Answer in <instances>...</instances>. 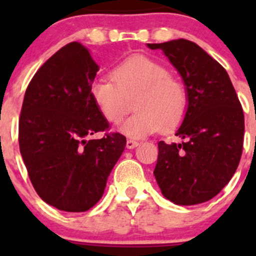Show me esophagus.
Returning <instances> with one entry per match:
<instances>
[{
  "label": "esophagus",
  "instance_id": "34e87169",
  "mask_svg": "<svg viewBox=\"0 0 256 256\" xmlns=\"http://www.w3.org/2000/svg\"><path fill=\"white\" fill-rule=\"evenodd\" d=\"M138 141H135V140H128V141H126V147H128V150H132V148H135V147H138Z\"/></svg>",
  "mask_w": 256,
  "mask_h": 256
}]
</instances>
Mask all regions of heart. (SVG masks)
Returning a JSON list of instances; mask_svg holds the SVG:
<instances>
[{"instance_id": "obj_1", "label": "heart", "mask_w": 256, "mask_h": 256, "mask_svg": "<svg viewBox=\"0 0 256 256\" xmlns=\"http://www.w3.org/2000/svg\"><path fill=\"white\" fill-rule=\"evenodd\" d=\"M92 100L110 124H118L130 112L135 100L138 112L120 126L130 138L171 131L184 118L188 94L184 85L164 64L136 56L118 64L112 78L94 80L90 88Z\"/></svg>"}]
</instances>
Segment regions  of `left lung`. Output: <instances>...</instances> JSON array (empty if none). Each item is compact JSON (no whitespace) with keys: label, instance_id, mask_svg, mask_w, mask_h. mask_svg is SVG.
<instances>
[{"label":"left lung","instance_id":"left-lung-1","mask_svg":"<svg viewBox=\"0 0 256 256\" xmlns=\"http://www.w3.org/2000/svg\"><path fill=\"white\" fill-rule=\"evenodd\" d=\"M177 69L188 109L176 131L180 144L158 142L154 174L164 198L193 206L216 197L236 174L244 140V114L226 69L194 42L147 43Z\"/></svg>","mask_w":256,"mask_h":256}]
</instances>
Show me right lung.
<instances>
[{
  "label": "right lung",
  "instance_id": "add662e5",
  "mask_svg": "<svg viewBox=\"0 0 256 256\" xmlns=\"http://www.w3.org/2000/svg\"><path fill=\"white\" fill-rule=\"evenodd\" d=\"M98 70L89 49L68 43L38 69L23 99L20 154L36 192L59 210L96 204L126 146L118 132L87 140L109 128L90 94Z\"/></svg>",
  "mask_w": 256,
  "mask_h": 256
}]
</instances>
